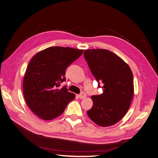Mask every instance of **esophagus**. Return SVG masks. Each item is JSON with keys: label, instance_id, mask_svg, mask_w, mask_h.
I'll use <instances>...</instances> for the list:
<instances>
[{"label": "esophagus", "instance_id": "obj_1", "mask_svg": "<svg viewBox=\"0 0 158 158\" xmlns=\"http://www.w3.org/2000/svg\"><path fill=\"white\" fill-rule=\"evenodd\" d=\"M86 96H87V95H86L85 93H84V92H81V93L80 94H78V97L80 99H83V98H85Z\"/></svg>", "mask_w": 158, "mask_h": 158}]
</instances>
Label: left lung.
Wrapping results in <instances>:
<instances>
[{"instance_id": "1", "label": "left lung", "mask_w": 158, "mask_h": 158, "mask_svg": "<svg viewBox=\"0 0 158 158\" xmlns=\"http://www.w3.org/2000/svg\"><path fill=\"white\" fill-rule=\"evenodd\" d=\"M83 55L98 87L103 91L91 97L93 106L87 115L98 126H112L123 118L130 106L134 94L132 71L121 58L108 50H85Z\"/></svg>"}]
</instances>
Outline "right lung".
Listing matches in <instances>:
<instances>
[{
  "label": "right lung",
  "instance_id": "add662e5",
  "mask_svg": "<svg viewBox=\"0 0 158 158\" xmlns=\"http://www.w3.org/2000/svg\"><path fill=\"white\" fill-rule=\"evenodd\" d=\"M83 50L52 46L37 53L27 68L23 81V96L27 106L41 119L52 120L60 115L75 98L66 86V69L79 58Z\"/></svg>",
  "mask_w": 158,
  "mask_h": 158
}]
</instances>
